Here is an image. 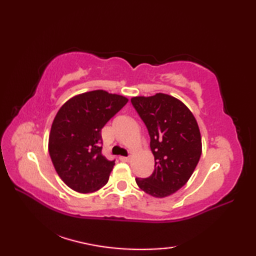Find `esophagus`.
<instances>
[{"instance_id":"obj_1","label":"esophagus","mask_w":256,"mask_h":256,"mask_svg":"<svg viewBox=\"0 0 256 256\" xmlns=\"http://www.w3.org/2000/svg\"><path fill=\"white\" fill-rule=\"evenodd\" d=\"M120 160H121L122 162H130V160H131V157H124V156H121V157H120Z\"/></svg>"}]
</instances>
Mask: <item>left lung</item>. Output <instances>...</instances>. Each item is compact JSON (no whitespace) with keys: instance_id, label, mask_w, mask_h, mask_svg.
I'll return each mask as SVG.
<instances>
[{"instance_id":"1","label":"left lung","mask_w":256,"mask_h":256,"mask_svg":"<svg viewBox=\"0 0 256 256\" xmlns=\"http://www.w3.org/2000/svg\"><path fill=\"white\" fill-rule=\"evenodd\" d=\"M131 102L148 130L155 170L138 186L155 198H165L186 184L200 160L202 145L197 120L170 94L133 96Z\"/></svg>"}]
</instances>
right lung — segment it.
<instances>
[{"label":"right lung","instance_id":"obj_1","mask_svg":"<svg viewBox=\"0 0 256 256\" xmlns=\"http://www.w3.org/2000/svg\"><path fill=\"white\" fill-rule=\"evenodd\" d=\"M128 101L123 96L94 90L72 96L59 108L48 150L58 176L74 192H94L106 184L116 162L101 153V130Z\"/></svg>","mask_w":256,"mask_h":256}]
</instances>
